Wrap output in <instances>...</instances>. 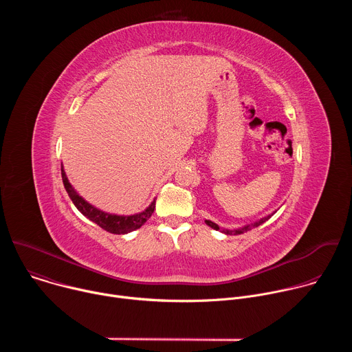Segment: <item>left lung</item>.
Wrapping results in <instances>:
<instances>
[{
  "label": "left lung",
  "instance_id": "obj_1",
  "mask_svg": "<svg viewBox=\"0 0 352 352\" xmlns=\"http://www.w3.org/2000/svg\"><path fill=\"white\" fill-rule=\"evenodd\" d=\"M274 213H276V212H274ZM274 213H272V214H269V216H266V217H262V219H259V220H256V221H254V223H250V224H246V226H243V227L234 228V230H228V228L219 227L216 223H213V221H210V220H206L205 223H206L209 227H212L213 230L220 231V232H223V234H226V235H238V234H243V232H246V231H249V230H252V228H255V227H259L261 224H263L265 221H267Z\"/></svg>",
  "mask_w": 352,
  "mask_h": 352
}]
</instances>
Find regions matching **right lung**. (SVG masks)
Returning <instances> with one entry per match:
<instances>
[{
    "label": "right lung",
    "mask_w": 352,
    "mask_h": 352,
    "mask_svg": "<svg viewBox=\"0 0 352 352\" xmlns=\"http://www.w3.org/2000/svg\"><path fill=\"white\" fill-rule=\"evenodd\" d=\"M61 175H63L64 186H65L71 200L74 202V205L76 206V209L85 217H87L90 221L96 223L98 227H102L103 230H106L111 234H128V232H132V231L140 228L155 212L156 199L143 212L136 213V214L121 216V214L106 213L103 210L94 208L89 202H86V200L75 190V188L71 185V182H69L67 174H65V170H64L63 164H61Z\"/></svg>",
    "instance_id": "right-lung-1"
}]
</instances>
